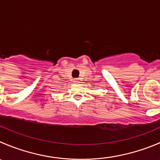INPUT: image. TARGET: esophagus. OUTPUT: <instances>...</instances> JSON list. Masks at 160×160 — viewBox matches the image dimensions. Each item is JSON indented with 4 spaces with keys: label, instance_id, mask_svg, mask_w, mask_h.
Segmentation results:
<instances>
[{
    "label": "esophagus",
    "instance_id": "esophagus-1",
    "mask_svg": "<svg viewBox=\"0 0 160 160\" xmlns=\"http://www.w3.org/2000/svg\"><path fill=\"white\" fill-rule=\"evenodd\" d=\"M73 81H74V83H79V82H80V80H79L78 78H75L73 80Z\"/></svg>",
    "mask_w": 160,
    "mask_h": 160
}]
</instances>
